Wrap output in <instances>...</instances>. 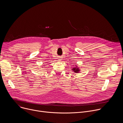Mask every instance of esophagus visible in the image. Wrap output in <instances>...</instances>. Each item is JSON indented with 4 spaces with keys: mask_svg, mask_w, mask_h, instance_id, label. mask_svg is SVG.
<instances>
[{
    "mask_svg": "<svg viewBox=\"0 0 123 123\" xmlns=\"http://www.w3.org/2000/svg\"><path fill=\"white\" fill-rule=\"evenodd\" d=\"M59 60H60V59H59Z\"/></svg>",
    "mask_w": 123,
    "mask_h": 123,
    "instance_id": "34e87169",
    "label": "esophagus"
}]
</instances>
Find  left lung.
<instances>
[{
  "label": "left lung",
  "mask_w": 123,
  "mask_h": 123,
  "mask_svg": "<svg viewBox=\"0 0 123 123\" xmlns=\"http://www.w3.org/2000/svg\"><path fill=\"white\" fill-rule=\"evenodd\" d=\"M72 70L74 73H78L79 72V71H80V70L79 69V68L78 67H77L72 68Z\"/></svg>",
  "instance_id": "8db88e82"
}]
</instances>
